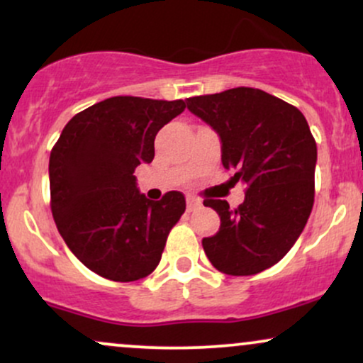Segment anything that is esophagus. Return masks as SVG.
<instances>
[{"label": "esophagus", "instance_id": "34e87169", "mask_svg": "<svg viewBox=\"0 0 363 363\" xmlns=\"http://www.w3.org/2000/svg\"><path fill=\"white\" fill-rule=\"evenodd\" d=\"M201 206V201H199V199H196V198H187V211H194V210H198V208Z\"/></svg>", "mask_w": 363, "mask_h": 363}]
</instances>
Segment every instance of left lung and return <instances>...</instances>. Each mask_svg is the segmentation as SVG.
Segmentation results:
<instances>
[{
    "mask_svg": "<svg viewBox=\"0 0 363 363\" xmlns=\"http://www.w3.org/2000/svg\"><path fill=\"white\" fill-rule=\"evenodd\" d=\"M222 143V164L245 184L237 210L205 199L220 216L213 237L203 239L218 272L249 277L272 268L302 234L314 205L318 147L297 107L266 91L237 86L187 99Z\"/></svg>",
    "mask_w": 363,
    "mask_h": 363,
    "instance_id": "left-lung-1",
    "label": "left lung"
}]
</instances>
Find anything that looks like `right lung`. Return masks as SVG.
<instances>
[{"label":"right lung","instance_id":"obj_1","mask_svg":"<svg viewBox=\"0 0 363 363\" xmlns=\"http://www.w3.org/2000/svg\"><path fill=\"white\" fill-rule=\"evenodd\" d=\"M184 101L111 97L78 112L49 158L51 210L66 245L86 268L112 281L148 277L186 210L170 191L152 201L133 176L155 157L157 133Z\"/></svg>","mask_w":363,"mask_h":363}]
</instances>
